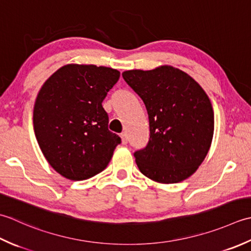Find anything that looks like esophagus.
<instances>
[{
	"mask_svg": "<svg viewBox=\"0 0 251 251\" xmlns=\"http://www.w3.org/2000/svg\"><path fill=\"white\" fill-rule=\"evenodd\" d=\"M121 141H122V144H126V143H127V134H126V132H124V133H121Z\"/></svg>",
	"mask_w": 251,
	"mask_h": 251,
	"instance_id": "esophagus-1",
	"label": "esophagus"
}]
</instances>
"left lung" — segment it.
<instances>
[{"instance_id": "8db88e82", "label": "left lung", "mask_w": 251, "mask_h": 251, "mask_svg": "<svg viewBox=\"0 0 251 251\" xmlns=\"http://www.w3.org/2000/svg\"><path fill=\"white\" fill-rule=\"evenodd\" d=\"M126 82L144 101L150 141L134 152L140 171L152 181L178 183L190 177L211 145L214 116L206 92L172 66L127 70Z\"/></svg>"}]
</instances>
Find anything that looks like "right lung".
Wrapping results in <instances>:
<instances>
[{
	"mask_svg": "<svg viewBox=\"0 0 251 251\" xmlns=\"http://www.w3.org/2000/svg\"><path fill=\"white\" fill-rule=\"evenodd\" d=\"M118 70L70 64L41 88L33 109V127L44 157L56 172L73 181L96 176L108 165L120 137L108 130L103 108Z\"/></svg>",
	"mask_w": 251,
	"mask_h": 251,
	"instance_id": "add662e5",
	"label": "right lung"
}]
</instances>
